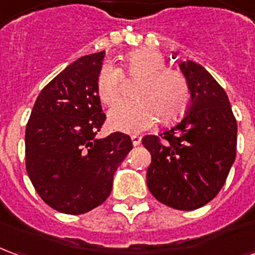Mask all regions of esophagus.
Here are the masks:
<instances>
[{
  "label": "esophagus",
  "mask_w": 255,
  "mask_h": 255,
  "mask_svg": "<svg viewBox=\"0 0 255 255\" xmlns=\"http://www.w3.org/2000/svg\"><path fill=\"white\" fill-rule=\"evenodd\" d=\"M131 140H132L133 146H139V144H140V140H142V138H140L139 135H132V136H131Z\"/></svg>",
  "instance_id": "34e87169"
}]
</instances>
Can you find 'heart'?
Masks as SVG:
<instances>
[{"label":"heart","instance_id":"1","mask_svg":"<svg viewBox=\"0 0 255 255\" xmlns=\"http://www.w3.org/2000/svg\"><path fill=\"white\" fill-rule=\"evenodd\" d=\"M164 56L153 49H136L123 58L119 67L106 64L97 75L95 90L104 105H113L120 97L122 76H139L133 95L136 100L122 101L108 113L113 129L140 132L162 123L177 120L190 104V84L184 73L166 68Z\"/></svg>","mask_w":255,"mask_h":255}]
</instances>
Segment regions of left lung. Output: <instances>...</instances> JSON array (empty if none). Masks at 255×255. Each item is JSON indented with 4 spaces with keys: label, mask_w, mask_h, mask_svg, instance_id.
<instances>
[{
    "label": "left lung",
    "mask_w": 255,
    "mask_h": 255,
    "mask_svg": "<svg viewBox=\"0 0 255 255\" xmlns=\"http://www.w3.org/2000/svg\"><path fill=\"white\" fill-rule=\"evenodd\" d=\"M176 54V53H175ZM191 102L180 122L146 135L151 154L147 187L161 203L177 210L202 208L224 186L236 157L238 126L224 89L197 63H180Z\"/></svg>",
    "instance_id": "1"
}]
</instances>
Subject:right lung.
Returning a JSON list of instances; mask_svg holds the SVG:
<instances>
[{"instance_id":"right-lung-1","label":"right lung","mask_w":255,"mask_h":255,"mask_svg":"<svg viewBox=\"0 0 255 255\" xmlns=\"http://www.w3.org/2000/svg\"><path fill=\"white\" fill-rule=\"evenodd\" d=\"M105 52L68 65L36 98L25 128V169L39 197L57 212L82 214L100 206L132 149L123 132L95 135L105 123L95 82Z\"/></svg>"}]
</instances>
